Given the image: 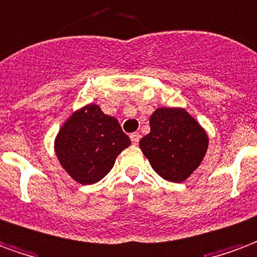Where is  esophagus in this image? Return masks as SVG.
Returning <instances> with one entry per match:
<instances>
[{"label":"esophagus","mask_w":257,"mask_h":257,"mask_svg":"<svg viewBox=\"0 0 257 257\" xmlns=\"http://www.w3.org/2000/svg\"><path fill=\"white\" fill-rule=\"evenodd\" d=\"M131 138V142L134 144V145H138V142H140V140H141V136L138 134V133H133L130 136Z\"/></svg>","instance_id":"esophagus-1"}]
</instances>
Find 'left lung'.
<instances>
[{"label":"left lung","mask_w":257,"mask_h":257,"mask_svg":"<svg viewBox=\"0 0 257 257\" xmlns=\"http://www.w3.org/2000/svg\"><path fill=\"white\" fill-rule=\"evenodd\" d=\"M149 124L151 133L140 141L142 153L163 179L183 182L203 162L207 133L183 108H157Z\"/></svg>","instance_id":"8db88e82"}]
</instances>
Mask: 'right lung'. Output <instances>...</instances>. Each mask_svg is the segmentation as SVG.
Instances as JSON below:
<instances>
[{
	"label": "right lung",
	"instance_id": "right-lung-1",
	"mask_svg": "<svg viewBox=\"0 0 257 257\" xmlns=\"http://www.w3.org/2000/svg\"><path fill=\"white\" fill-rule=\"evenodd\" d=\"M130 145L119 121L95 104L74 112L54 140L60 164L80 185L101 181L112 170L116 157Z\"/></svg>",
	"mask_w": 257,
	"mask_h": 257
}]
</instances>
